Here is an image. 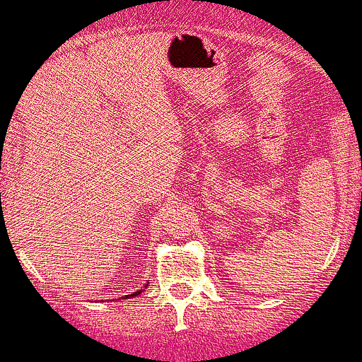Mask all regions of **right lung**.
Listing matches in <instances>:
<instances>
[{
  "instance_id": "add662e5",
  "label": "right lung",
  "mask_w": 362,
  "mask_h": 362,
  "mask_svg": "<svg viewBox=\"0 0 362 362\" xmlns=\"http://www.w3.org/2000/svg\"><path fill=\"white\" fill-rule=\"evenodd\" d=\"M146 286H148V283H145V286H143V288H141V290H138V292H132V293H131V296H125V297H124V299H131V297H136V296H139V293H141V292H143V290H145V288H146ZM118 300H120V299H118Z\"/></svg>"
}]
</instances>
